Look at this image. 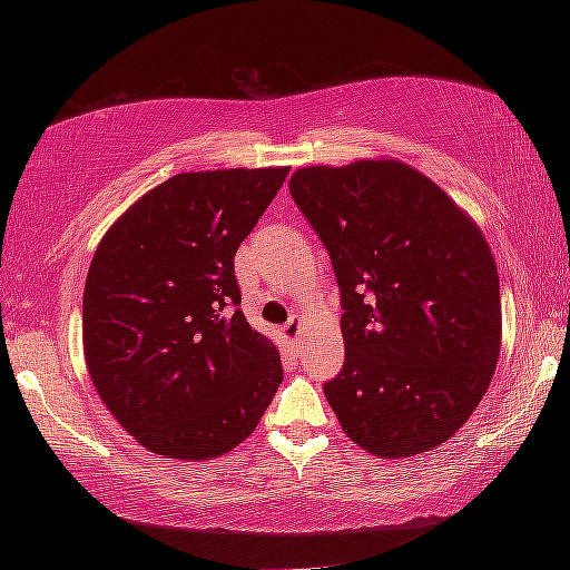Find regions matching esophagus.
Returning a JSON list of instances; mask_svg holds the SVG:
<instances>
[{
  "instance_id": "esophagus-1",
  "label": "esophagus",
  "mask_w": 570,
  "mask_h": 570,
  "mask_svg": "<svg viewBox=\"0 0 570 570\" xmlns=\"http://www.w3.org/2000/svg\"><path fill=\"white\" fill-rule=\"evenodd\" d=\"M302 330H304V322H302V316H292V320H288L286 324H284V336L288 342H298V334H302Z\"/></svg>"
}]
</instances>
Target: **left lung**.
<instances>
[{"mask_svg": "<svg viewBox=\"0 0 570 570\" xmlns=\"http://www.w3.org/2000/svg\"><path fill=\"white\" fill-rule=\"evenodd\" d=\"M288 190L340 286L344 364L324 394L342 430L380 458L442 445L500 352V282L480 228L397 160L302 168Z\"/></svg>", "mask_w": 570, "mask_h": 570, "instance_id": "1", "label": "left lung"}]
</instances>
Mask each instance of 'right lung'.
Segmentation results:
<instances>
[{"instance_id":"obj_1","label":"right lung","mask_w":570,"mask_h":570,"mask_svg":"<svg viewBox=\"0 0 570 570\" xmlns=\"http://www.w3.org/2000/svg\"><path fill=\"white\" fill-rule=\"evenodd\" d=\"M286 176L180 173L135 200L95 250L85 362L105 407L156 455L234 450L284 380L276 346L240 312L234 256Z\"/></svg>"}]
</instances>
